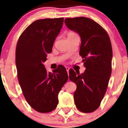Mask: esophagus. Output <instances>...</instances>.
<instances>
[{
  "label": "esophagus",
  "mask_w": 128,
  "mask_h": 128,
  "mask_svg": "<svg viewBox=\"0 0 128 128\" xmlns=\"http://www.w3.org/2000/svg\"><path fill=\"white\" fill-rule=\"evenodd\" d=\"M69 69H70L69 67H68V66H66V71H67L68 74V72H69Z\"/></svg>",
  "instance_id": "esophagus-1"
}]
</instances>
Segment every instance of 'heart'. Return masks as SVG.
<instances>
[{
  "label": "heart",
  "instance_id": "b5f03b06",
  "mask_svg": "<svg viewBox=\"0 0 128 128\" xmlns=\"http://www.w3.org/2000/svg\"><path fill=\"white\" fill-rule=\"evenodd\" d=\"M70 33H73V32H70Z\"/></svg>",
  "mask_w": 128,
  "mask_h": 128
}]
</instances>
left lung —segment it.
I'll list each match as a JSON object with an SVG mask.
<instances>
[{
	"label": "left lung",
	"mask_w": 128,
	"mask_h": 128,
	"mask_svg": "<svg viewBox=\"0 0 128 128\" xmlns=\"http://www.w3.org/2000/svg\"><path fill=\"white\" fill-rule=\"evenodd\" d=\"M65 23L80 35V55L86 67L82 74L69 70L70 80L77 85L74 102L81 112H93L100 106L112 74L110 39L105 29L89 18H67Z\"/></svg>",
	"instance_id": "1"
}]
</instances>
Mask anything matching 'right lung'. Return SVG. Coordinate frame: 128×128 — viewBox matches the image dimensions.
Here are the masks:
<instances>
[{
    "mask_svg": "<svg viewBox=\"0 0 128 128\" xmlns=\"http://www.w3.org/2000/svg\"><path fill=\"white\" fill-rule=\"evenodd\" d=\"M63 20V18L36 20L24 30L16 44L15 62L19 84L27 102L38 112L48 113L56 108L59 92L68 78L63 65L52 73L47 72L44 65Z\"/></svg>",
    "mask_w": 128,
    "mask_h": 128,
    "instance_id": "right-lung-1",
    "label": "right lung"
}]
</instances>
